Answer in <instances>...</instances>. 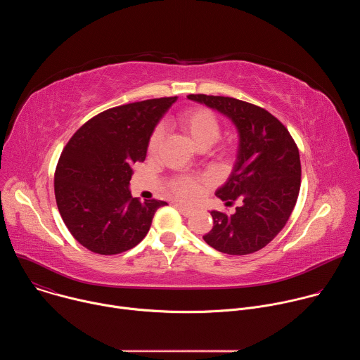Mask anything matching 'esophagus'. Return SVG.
Segmentation results:
<instances>
[{"mask_svg":"<svg viewBox=\"0 0 360 360\" xmlns=\"http://www.w3.org/2000/svg\"><path fill=\"white\" fill-rule=\"evenodd\" d=\"M175 208H176L184 217H191V215L193 214V210H192V208L184 207V205H181V203H175Z\"/></svg>","mask_w":360,"mask_h":360,"instance_id":"1","label":"esophagus"}]
</instances>
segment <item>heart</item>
<instances>
[{"label": "heart", "instance_id": "heart-1", "mask_svg": "<svg viewBox=\"0 0 360 360\" xmlns=\"http://www.w3.org/2000/svg\"><path fill=\"white\" fill-rule=\"evenodd\" d=\"M174 124L179 131L198 148L211 146L221 134V122L218 117L203 107H188L182 110L174 120ZM162 141V131L157 128L152 132L148 142V152L150 155L155 153ZM232 143L221 146V152L226 153L231 150ZM208 182L207 176H186L181 175L172 179L171 192L182 200H193L199 196L202 185Z\"/></svg>", "mask_w": 360, "mask_h": 360}]
</instances>
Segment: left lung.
<instances>
[{"label":"left lung","instance_id":"1","mask_svg":"<svg viewBox=\"0 0 360 360\" xmlns=\"http://www.w3.org/2000/svg\"><path fill=\"white\" fill-rule=\"evenodd\" d=\"M189 99L226 115L238 129L235 167L217 196L235 214L212 211L214 226L203 236L214 249L248 255L266 246L286 225L300 189L299 149L286 127L266 110L249 102L205 94Z\"/></svg>","mask_w":360,"mask_h":360}]
</instances>
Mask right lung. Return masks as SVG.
<instances>
[{"label":"right lung","mask_w":360,"mask_h":360,"mask_svg":"<svg viewBox=\"0 0 360 360\" xmlns=\"http://www.w3.org/2000/svg\"><path fill=\"white\" fill-rule=\"evenodd\" d=\"M176 96L110 108L86 121L65 145L54 176L57 207L71 235L99 255L136 246L157 210L168 205L132 198V165L143 162L149 138Z\"/></svg>","instance_id":"obj_1"}]
</instances>
